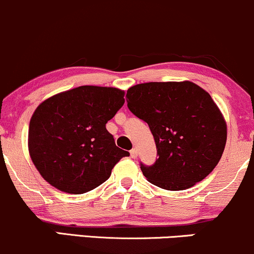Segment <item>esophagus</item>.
Listing matches in <instances>:
<instances>
[{
	"instance_id": "34e87169",
	"label": "esophagus",
	"mask_w": 254,
	"mask_h": 254,
	"mask_svg": "<svg viewBox=\"0 0 254 254\" xmlns=\"http://www.w3.org/2000/svg\"><path fill=\"white\" fill-rule=\"evenodd\" d=\"M130 155H131V157H132V158H137L138 152H137V149H136V147H133V149L130 151Z\"/></svg>"
}]
</instances>
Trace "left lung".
I'll use <instances>...</instances> for the list:
<instances>
[{
	"label": "left lung",
	"instance_id": "obj_1",
	"mask_svg": "<svg viewBox=\"0 0 254 254\" xmlns=\"http://www.w3.org/2000/svg\"><path fill=\"white\" fill-rule=\"evenodd\" d=\"M127 108L146 122L158 159L140 164L147 181L169 191L192 188L212 172L227 138L225 118L207 91L190 81L131 86Z\"/></svg>",
	"mask_w": 254,
	"mask_h": 254
}]
</instances>
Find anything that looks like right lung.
I'll return each mask as SVG.
<instances>
[{
	"label": "right lung",
	"instance_id": "obj_1",
	"mask_svg": "<svg viewBox=\"0 0 254 254\" xmlns=\"http://www.w3.org/2000/svg\"><path fill=\"white\" fill-rule=\"evenodd\" d=\"M124 90L82 85L47 98L28 131L29 155L40 175L57 190L85 193L110 177L130 155L105 127L124 104Z\"/></svg>",
	"mask_w": 254,
	"mask_h": 254
}]
</instances>
